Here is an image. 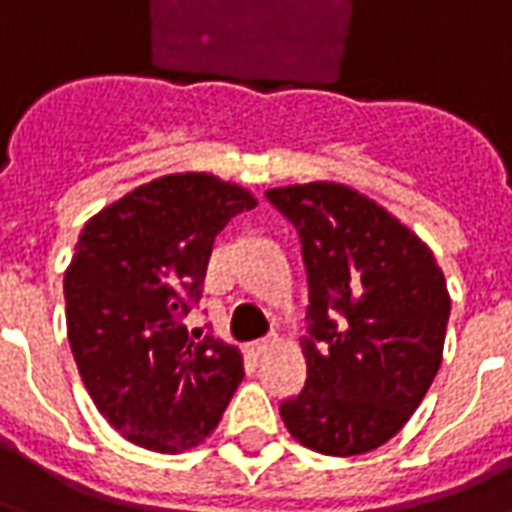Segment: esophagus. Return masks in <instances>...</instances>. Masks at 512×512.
I'll use <instances>...</instances> for the list:
<instances>
[{"mask_svg": "<svg viewBox=\"0 0 512 512\" xmlns=\"http://www.w3.org/2000/svg\"><path fill=\"white\" fill-rule=\"evenodd\" d=\"M277 343V337H263V340H255V343H252V354H266L268 348H271V345Z\"/></svg>", "mask_w": 512, "mask_h": 512, "instance_id": "obj_1", "label": "esophagus"}]
</instances>
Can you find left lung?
<instances>
[{"instance_id": "1", "label": "left lung", "mask_w": 512, "mask_h": 512, "mask_svg": "<svg viewBox=\"0 0 512 512\" xmlns=\"http://www.w3.org/2000/svg\"><path fill=\"white\" fill-rule=\"evenodd\" d=\"M307 268V381L279 403L290 436L362 455L403 428L439 373L450 293L417 235L343 183L268 189Z\"/></svg>"}]
</instances>
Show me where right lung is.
I'll return each mask as SVG.
<instances>
[{
	"label": "right lung",
	"instance_id": "obj_1",
	"mask_svg": "<svg viewBox=\"0 0 512 512\" xmlns=\"http://www.w3.org/2000/svg\"><path fill=\"white\" fill-rule=\"evenodd\" d=\"M257 200L205 175H164L95 213L65 271L73 359L98 411L153 452L197 447L219 425L244 362L189 332L213 241Z\"/></svg>",
	"mask_w": 512,
	"mask_h": 512
}]
</instances>
